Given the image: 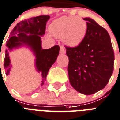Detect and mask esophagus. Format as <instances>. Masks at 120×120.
I'll list each match as a JSON object with an SVG mask.
<instances>
[{
	"label": "esophagus",
	"mask_w": 120,
	"mask_h": 120,
	"mask_svg": "<svg viewBox=\"0 0 120 120\" xmlns=\"http://www.w3.org/2000/svg\"><path fill=\"white\" fill-rule=\"evenodd\" d=\"M65 52H66V50H65V49L64 48V47H63V46H60V53L63 54L65 53Z\"/></svg>",
	"instance_id": "obj_1"
}]
</instances>
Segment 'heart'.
Listing matches in <instances>:
<instances>
[{
  "label": "heart",
  "instance_id": "obj_1",
  "mask_svg": "<svg viewBox=\"0 0 120 120\" xmlns=\"http://www.w3.org/2000/svg\"><path fill=\"white\" fill-rule=\"evenodd\" d=\"M49 31L54 38H62V41L67 46L76 47L85 38L87 23L77 17H63L52 22Z\"/></svg>",
  "mask_w": 120,
  "mask_h": 120
}]
</instances>
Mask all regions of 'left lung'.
<instances>
[{
    "label": "left lung",
    "mask_w": 120,
    "mask_h": 120,
    "mask_svg": "<svg viewBox=\"0 0 120 120\" xmlns=\"http://www.w3.org/2000/svg\"><path fill=\"white\" fill-rule=\"evenodd\" d=\"M85 38L76 47L66 46L69 58L68 75L73 88L86 95L103 89L113 72L115 55L105 29L91 18Z\"/></svg>",
    "instance_id": "8db88e82"
}]
</instances>
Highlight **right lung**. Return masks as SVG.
<instances>
[{
  "mask_svg": "<svg viewBox=\"0 0 120 120\" xmlns=\"http://www.w3.org/2000/svg\"><path fill=\"white\" fill-rule=\"evenodd\" d=\"M49 15L40 16L27 19L20 21L14 27L6 42L8 49L5 51L4 66L6 75H9L12 66L9 56V51L14 47L26 45L31 48L36 56V67L38 72H41V86L45 83L48 71L55 63L59 55V46L56 45L50 49H42L41 36L45 34L46 22ZM29 33L30 34H27Z\"/></svg>",
  "mask_w": 120,
  "mask_h": 120,
  "instance_id": "1",
  "label": "right lung"
}]
</instances>
